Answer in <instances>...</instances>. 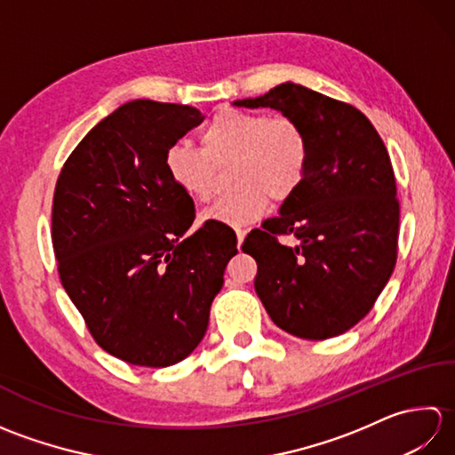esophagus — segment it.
I'll return each instance as SVG.
<instances>
[{
	"mask_svg": "<svg viewBox=\"0 0 455 455\" xmlns=\"http://www.w3.org/2000/svg\"><path fill=\"white\" fill-rule=\"evenodd\" d=\"M244 238H246V230H244V228H236V243H238V248L243 246Z\"/></svg>",
	"mask_w": 455,
	"mask_h": 455,
	"instance_id": "obj_1",
	"label": "esophagus"
}]
</instances>
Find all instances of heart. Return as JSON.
Wrapping results in <instances>:
<instances>
[{"label":"heart","mask_w":455,"mask_h":455,"mask_svg":"<svg viewBox=\"0 0 455 455\" xmlns=\"http://www.w3.org/2000/svg\"><path fill=\"white\" fill-rule=\"evenodd\" d=\"M201 148L176 142L166 150L164 168L183 196L209 199L215 168L233 164L228 172L235 189L201 212V220L227 227H246L275 203L291 199L301 189L311 166V139L301 123L287 115L220 109L203 129Z\"/></svg>","instance_id":"obj_1"}]
</instances>
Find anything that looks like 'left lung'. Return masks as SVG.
I'll return each mask as SVG.
<instances>
[{
  "label": "left lung",
  "instance_id": "obj_1",
  "mask_svg": "<svg viewBox=\"0 0 455 455\" xmlns=\"http://www.w3.org/2000/svg\"><path fill=\"white\" fill-rule=\"evenodd\" d=\"M235 105L282 111L311 139L301 189L243 244L258 264L259 301L293 336L344 334L371 311L397 264L401 211L389 152L360 109L303 85L287 82Z\"/></svg>",
  "mask_w": 455,
  "mask_h": 455
}]
</instances>
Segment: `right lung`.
<instances>
[{
  "label": "right lung",
  "mask_w": 455,
  "mask_h": 455,
  "mask_svg": "<svg viewBox=\"0 0 455 455\" xmlns=\"http://www.w3.org/2000/svg\"><path fill=\"white\" fill-rule=\"evenodd\" d=\"M203 121L189 105L134 100L64 162L52 201L58 275L93 340L119 360L168 367L196 350L236 254L230 228L203 225L164 168Z\"/></svg>",
  "instance_id": "add662e5"
}]
</instances>
